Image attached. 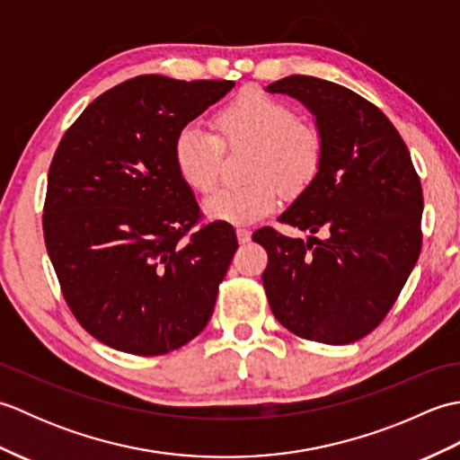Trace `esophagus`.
I'll use <instances>...</instances> for the list:
<instances>
[{"instance_id":"34e87169","label":"esophagus","mask_w":460,"mask_h":460,"mask_svg":"<svg viewBox=\"0 0 460 460\" xmlns=\"http://www.w3.org/2000/svg\"><path fill=\"white\" fill-rule=\"evenodd\" d=\"M237 239H239V243H249L251 241V229L239 227L237 229Z\"/></svg>"}]
</instances>
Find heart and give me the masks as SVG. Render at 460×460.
Masks as SVG:
<instances>
[{
    "label": "heart",
    "instance_id": "1",
    "mask_svg": "<svg viewBox=\"0 0 460 460\" xmlns=\"http://www.w3.org/2000/svg\"><path fill=\"white\" fill-rule=\"evenodd\" d=\"M215 136L188 124L173 140V164L180 178L195 191H208L217 180L223 146L251 148L243 185H219L203 199V211L215 221L251 223L270 213L288 193L305 190L322 164L316 128L298 122L288 104L249 89L213 116Z\"/></svg>",
    "mask_w": 460,
    "mask_h": 460
}]
</instances>
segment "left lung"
<instances>
[{"label": "left lung", "instance_id": "left-lung-1", "mask_svg": "<svg viewBox=\"0 0 460 460\" xmlns=\"http://www.w3.org/2000/svg\"><path fill=\"white\" fill-rule=\"evenodd\" d=\"M265 91L292 96L314 116L322 164L279 215L308 239L252 233L269 252L262 287L292 334L349 344L384 320L419 259L421 181L395 126L354 91L305 75Z\"/></svg>", "mask_w": 460, "mask_h": 460}]
</instances>
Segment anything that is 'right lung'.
Listing matches in <instances>:
<instances>
[{
  "instance_id": "right-lung-1",
  "label": "right lung",
  "mask_w": 460,
  "mask_h": 460,
  "mask_svg": "<svg viewBox=\"0 0 460 460\" xmlns=\"http://www.w3.org/2000/svg\"><path fill=\"white\" fill-rule=\"evenodd\" d=\"M233 86L134 76L86 106L58 144L45 245L66 305L106 346L160 356L208 326L239 243L225 221L185 237L199 208L173 140Z\"/></svg>"
}]
</instances>
